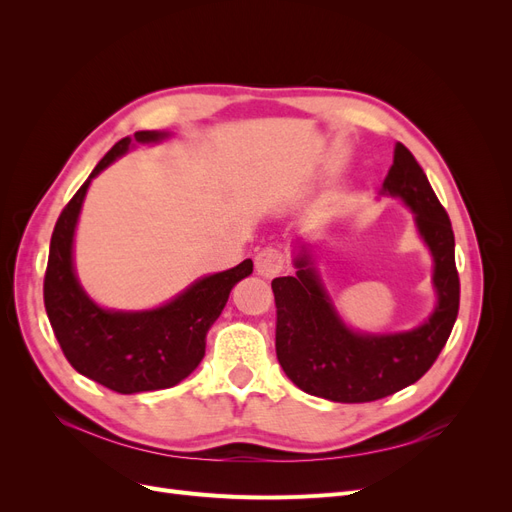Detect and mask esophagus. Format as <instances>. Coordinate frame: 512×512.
Instances as JSON below:
<instances>
[{
  "label": "esophagus",
  "mask_w": 512,
  "mask_h": 512,
  "mask_svg": "<svg viewBox=\"0 0 512 512\" xmlns=\"http://www.w3.org/2000/svg\"><path fill=\"white\" fill-rule=\"evenodd\" d=\"M286 267V256L277 247H265L256 254V271L262 277H275L280 275Z\"/></svg>",
  "instance_id": "1"
}]
</instances>
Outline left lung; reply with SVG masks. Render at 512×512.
Segmentation results:
<instances>
[{
  "mask_svg": "<svg viewBox=\"0 0 512 512\" xmlns=\"http://www.w3.org/2000/svg\"><path fill=\"white\" fill-rule=\"evenodd\" d=\"M382 194L399 196L433 256L438 303L412 331L369 335L350 331L337 316L314 262L303 250L297 275L271 282L277 307L275 352L286 376L301 391L339 404H365L414 384L436 363L459 312V273L451 220L408 147L395 145Z\"/></svg>",
  "mask_w": 512,
  "mask_h": 512,
  "instance_id": "8db88e82",
  "label": "left lung"
}]
</instances>
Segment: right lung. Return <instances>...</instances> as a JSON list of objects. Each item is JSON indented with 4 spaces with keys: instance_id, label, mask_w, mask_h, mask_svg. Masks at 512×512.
Segmentation results:
<instances>
[{
    "instance_id": "1",
    "label": "right lung",
    "mask_w": 512,
    "mask_h": 512,
    "mask_svg": "<svg viewBox=\"0 0 512 512\" xmlns=\"http://www.w3.org/2000/svg\"><path fill=\"white\" fill-rule=\"evenodd\" d=\"M164 132H136V143H158ZM132 138H121L98 162L55 224L44 273V307L68 363L121 395L170 389L188 378L205 356V337L237 282L254 269L247 258L228 271L207 275L170 303L147 312H115L91 301L72 265L74 228L91 179L123 156Z\"/></svg>"
}]
</instances>
